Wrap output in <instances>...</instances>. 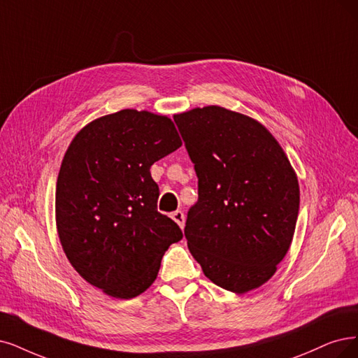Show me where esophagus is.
<instances>
[{
  "mask_svg": "<svg viewBox=\"0 0 358 358\" xmlns=\"http://www.w3.org/2000/svg\"><path fill=\"white\" fill-rule=\"evenodd\" d=\"M171 218L174 220L181 229L184 227V221H186V217H184L182 210H176V213H172V214H171Z\"/></svg>",
  "mask_w": 358,
  "mask_h": 358,
  "instance_id": "esophagus-1",
  "label": "esophagus"
}]
</instances>
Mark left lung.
<instances>
[{"label":"left lung","instance_id":"obj_1","mask_svg":"<svg viewBox=\"0 0 358 358\" xmlns=\"http://www.w3.org/2000/svg\"><path fill=\"white\" fill-rule=\"evenodd\" d=\"M199 178L187 246L208 279L234 294L268 282L294 239L299 184L282 145L257 119L221 106L177 113Z\"/></svg>","mask_w":358,"mask_h":358}]
</instances>
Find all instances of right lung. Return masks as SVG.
Here are the masks:
<instances>
[{"mask_svg":"<svg viewBox=\"0 0 358 358\" xmlns=\"http://www.w3.org/2000/svg\"><path fill=\"white\" fill-rule=\"evenodd\" d=\"M172 119L124 109L87 124L71 141L56 186V226L72 267L117 299L149 289L165 250L182 239L157 213L150 166L181 145Z\"/></svg>","mask_w":358,"mask_h":358,"instance_id":"add662e5","label":"right lung"}]
</instances>
